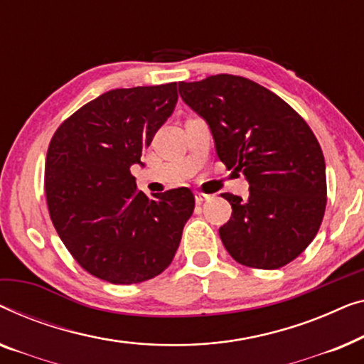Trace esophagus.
Returning a JSON list of instances; mask_svg holds the SVG:
<instances>
[{"label":"esophagus","instance_id":"obj_1","mask_svg":"<svg viewBox=\"0 0 364 364\" xmlns=\"http://www.w3.org/2000/svg\"><path fill=\"white\" fill-rule=\"evenodd\" d=\"M194 199H196L198 204H201L204 201H209V199H211V196H209V194H204V193L196 191V193H194Z\"/></svg>","mask_w":364,"mask_h":364}]
</instances>
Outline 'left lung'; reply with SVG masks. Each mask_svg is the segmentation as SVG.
Masks as SVG:
<instances>
[{
	"label": "left lung",
	"mask_w": 364,
	"mask_h": 364,
	"mask_svg": "<svg viewBox=\"0 0 364 364\" xmlns=\"http://www.w3.org/2000/svg\"><path fill=\"white\" fill-rule=\"evenodd\" d=\"M186 105L206 120L219 160L249 181V198L224 193L232 216L219 228L239 264L280 269L309 247L326 206L325 158L306 122L255 82L218 74L180 82Z\"/></svg>",
	"instance_id": "1"
}]
</instances>
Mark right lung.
<instances>
[{"mask_svg": "<svg viewBox=\"0 0 364 364\" xmlns=\"http://www.w3.org/2000/svg\"><path fill=\"white\" fill-rule=\"evenodd\" d=\"M176 82L115 89L90 100L55 130L44 189L59 237L82 269L110 284H140L175 257L194 209L189 188L148 198L132 165L173 114Z\"/></svg>", "mask_w": 364, "mask_h": 364, "instance_id": "obj_1", "label": "right lung"}]
</instances>
